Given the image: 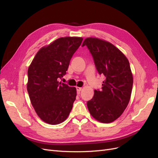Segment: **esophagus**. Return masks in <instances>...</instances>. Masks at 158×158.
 Masks as SVG:
<instances>
[{"label":"esophagus","mask_w":158,"mask_h":158,"mask_svg":"<svg viewBox=\"0 0 158 158\" xmlns=\"http://www.w3.org/2000/svg\"><path fill=\"white\" fill-rule=\"evenodd\" d=\"M76 91H77L78 94H80L81 91H82V88H80V87H76Z\"/></svg>","instance_id":"esophagus-1"}]
</instances>
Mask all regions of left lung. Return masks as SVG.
<instances>
[{
  "instance_id": "obj_1",
  "label": "left lung",
  "mask_w": 158,
  "mask_h": 158,
  "mask_svg": "<svg viewBox=\"0 0 158 158\" xmlns=\"http://www.w3.org/2000/svg\"><path fill=\"white\" fill-rule=\"evenodd\" d=\"M86 46L99 74L106 76L101 90L95 89L87 102L92 116L101 123H109L120 117L131 99L133 78L130 64L123 52L111 43L95 37L85 39Z\"/></svg>"
}]
</instances>
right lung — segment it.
<instances>
[{"label":"right lung","instance_id":"add662e5","mask_svg":"<svg viewBox=\"0 0 158 158\" xmlns=\"http://www.w3.org/2000/svg\"><path fill=\"white\" fill-rule=\"evenodd\" d=\"M83 39L60 37L37 52L27 70V89L37 115L50 125L66 120L73 109L76 89L59 80L68 70L72 56Z\"/></svg>","mask_w":158,"mask_h":158}]
</instances>
